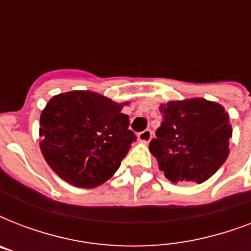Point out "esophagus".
I'll return each mask as SVG.
<instances>
[{"mask_svg":"<svg viewBox=\"0 0 251 251\" xmlns=\"http://www.w3.org/2000/svg\"><path fill=\"white\" fill-rule=\"evenodd\" d=\"M151 137H152V131L150 129L143 130V131H141V133L138 134V139L141 142H143V143H149Z\"/></svg>","mask_w":251,"mask_h":251,"instance_id":"34e87169","label":"esophagus"}]
</instances>
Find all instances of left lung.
Here are the masks:
<instances>
[{"mask_svg":"<svg viewBox=\"0 0 251 251\" xmlns=\"http://www.w3.org/2000/svg\"><path fill=\"white\" fill-rule=\"evenodd\" d=\"M163 121L150 151L172 182L202 183L229 155L232 125L224 106L206 99L160 104Z\"/></svg>","mask_w":251,"mask_h":251,"instance_id":"left-lung-1","label":"left lung"}]
</instances>
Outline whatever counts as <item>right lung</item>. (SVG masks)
Instances as JSON below:
<instances>
[{"mask_svg":"<svg viewBox=\"0 0 251 251\" xmlns=\"http://www.w3.org/2000/svg\"><path fill=\"white\" fill-rule=\"evenodd\" d=\"M126 104L91 91L53 96L40 116V150L49 167L78 187L108 181L137 141L121 113Z\"/></svg>","mask_w":251,"mask_h":251,"instance_id":"add662e5","label":"right lung"}]
</instances>
